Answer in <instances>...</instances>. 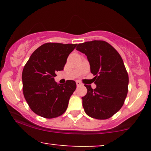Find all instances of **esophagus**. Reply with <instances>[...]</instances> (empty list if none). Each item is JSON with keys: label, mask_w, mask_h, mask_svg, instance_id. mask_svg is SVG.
I'll return each mask as SVG.
<instances>
[{"label": "esophagus", "mask_w": 151, "mask_h": 151, "mask_svg": "<svg viewBox=\"0 0 151 151\" xmlns=\"http://www.w3.org/2000/svg\"><path fill=\"white\" fill-rule=\"evenodd\" d=\"M76 84H77V86H81V83L79 82V81H76Z\"/></svg>", "instance_id": "34e87169"}]
</instances>
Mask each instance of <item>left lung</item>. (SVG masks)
I'll use <instances>...</instances> for the list:
<instances>
[{
	"instance_id": "1",
	"label": "left lung",
	"mask_w": 151,
	"mask_h": 151,
	"mask_svg": "<svg viewBox=\"0 0 151 151\" xmlns=\"http://www.w3.org/2000/svg\"><path fill=\"white\" fill-rule=\"evenodd\" d=\"M76 50L85 54L90 64L96 89L84 84L87 93L82 98L84 111L96 119H107L120 110L128 93L129 74L121 55L104 40L81 43Z\"/></svg>"
}]
</instances>
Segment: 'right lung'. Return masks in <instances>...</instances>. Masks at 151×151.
Segmentation results:
<instances>
[{
    "label": "right lung",
    "instance_id": "add662e5",
    "mask_svg": "<svg viewBox=\"0 0 151 151\" xmlns=\"http://www.w3.org/2000/svg\"><path fill=\"white\" fill-rule=\"evenodd\" d=\"M77 44L47 42L37 48L24 66L22 74L24 97L31 110L38 116L53 119L61 116L77 84L67 80L65 84L55 81L56 72L64 69L69 55Z\"/></svg>",
    "mask_w": 151,
    "mask_h": 151
}]
</instances>
